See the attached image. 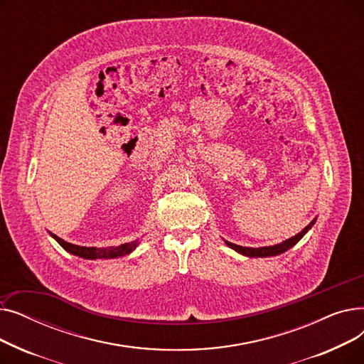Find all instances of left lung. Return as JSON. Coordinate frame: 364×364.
I'll use <instances>...</instances> for the list:
<instances>
[{"mask_svg": "<svg viewBox=\"0 0 364 364\" xmlns=\"http://www.w3.org/2000/svg\"><path fill=\"white\" fill-rule=\"evenodd\" d=\"M314 221H316V220H314ZM314 221H311V223H310L307 227H305L301 233H298L296 236H294V237H291V239H288V240H284V242H282V243H279V245H274V246L245 247V246L235 245V243H232V242H225V243H227V246H230L232 250H235V251H237V252H240V254H243V255H246V257H273V255H279V254H283L284 251L291 250V247H292L294 245H296V243L302 239V236L310 230V228H311L313 224H314Z\"/></svg>", "mask_w": 364, "mask_h": 364, "instance_id": "1", "label": "left lung"}]
</instances>
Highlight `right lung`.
Masks as SVG:
<instances>
[{
    "label": "right lung",
    "mask_w": 364,
    "mask_h": 364,
    "mask_svg": "<svg viewBox=\"0 0 364 364\" xmlns=\"http://www.w3.org/2000/svg\"><path fill=\"white\" fill-rule=\"evenodd\" d=\"M51 235V233H50ZM57 243H59L65 251L78 255L87 259H95V258H117V257H124L129 254L134 247L137 246V240L131 242V243H124L121 246H107V247H87V246H78V245H72L65 242L63 239L57 237L55 235H51Z\"/></svg>",
    "instance_id": "1"
}]
</instances>
